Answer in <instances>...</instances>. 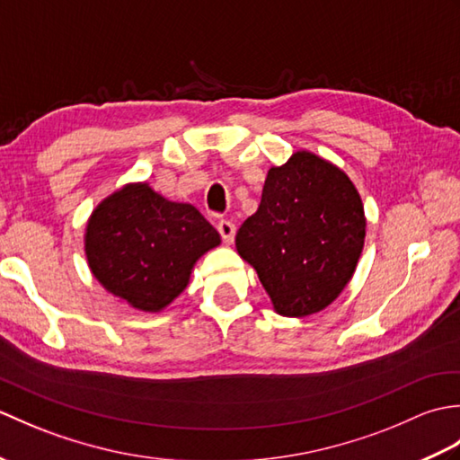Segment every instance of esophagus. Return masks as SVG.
<instances>
[{"label": "esophagus", "instance_id": "esophagus-1", "mask_svg": "<svg viewBox=\"0 0 460 460\" xmlns=\"http://www.w3.org/2000/svg\"><path fill=\"white\" fill-rule=\"evenodd\" d=\"M217 231H219V235H221L225 245H231V243L235 241V231H237L235 223H231V221H227V219H221V221L217 223Z\"/></svg>", "mask_w": 460, "mask_h": 460}]
</instances>
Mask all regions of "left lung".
<instances>
[{
  "label": "left lung",
  "instance_id": "8db88e82",
  "mask_svg": "<svg viewBox=\"0 0 460 460\" xmlns=\"http://www.w3.org/2000/svg\"><path fill=\"white\" fill-rule=\"evenodd\" d=\"M366 215L356 185L312 152L272 165L257 213L235 245L282 316H308L346 288L364 249Z\"/></svg>",
  "mask_w": 460,
  "mask_h": 460
}]
</instances>
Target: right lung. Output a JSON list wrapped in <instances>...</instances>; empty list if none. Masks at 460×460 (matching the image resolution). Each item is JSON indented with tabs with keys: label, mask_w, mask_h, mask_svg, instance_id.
I'll return each instance as SVG.
<instances>
[{
	"label": "right lung",
	"mask_w": 460,
	"mask_h": 460,
	"mask_svg": "<svg viewBox=\"0 0 460 460\" xmlns=\"http://www.w3.org/2000/svg\"><path fill=\"white\" fill-rule=\"evenodd\" d=\"M219 243V233L193 205L165 199L148 183L109 195L84 233L94 279L144 312H160L180 296L195 262Z\"/></svg>",
	"instance_id": "right-lung-1"
}]
</instances>
